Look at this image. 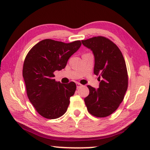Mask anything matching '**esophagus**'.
<instances>
[{"instance_id":"34e87169","label":"esophagus","mask_w":150,"mask_h":150,"mask_svg":"<svg viewBox=\"0 0 150 150\" xmlns=\"http://www.w3.org/2000/svg\"><path fill=\"white\" fill-rule=\"evenodd\" d=\"M76 86H77V88H79L80 87L82 86V85L80 84L79 83H76Z\"/></svg>"}]
</instances>
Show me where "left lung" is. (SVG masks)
Here are the masks:
<instances>
[{"label":"left lung","mask_w":150,"mask_h":150,"mask_svg":"<svg viewBox=\"0 0 150 150\" xmlns=\"http://www.w3.org/2000/svg\"><path fill=\"white\" fill-rule=\"evenodd\" d=\"M94 56L93 73L99 75V88L90 86L84 99L88 110L97 117H106L118 108L128 87V75L123 56L110 40L102 36L81 41Z\"/></svg>","instance_id":"1"}]
</instances>
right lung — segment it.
Instances as JSON below:
<instances>
[{
	"instance_id": "add662e5",
	"label": "right lung",
	"mask_w": 150,
	"mask_h": 150,
	"mask_svg": "<svg viewBox=\"0 0 150 150\" xmlns=\"http://www.w3.org/2000/svg\"><path fill=\"white\" fill-rule=\"evenodd\" d=\"M81 45L79 40L66 44L46 39L35 44L27 54L23 67L27 95L43 117L54 119L67 110L76 84L56 81L53 73L65 68L69 58Z\"/></svg>"
}]
</instances>
